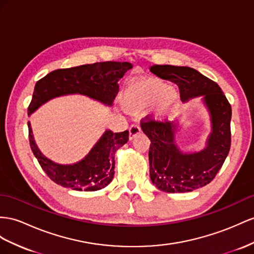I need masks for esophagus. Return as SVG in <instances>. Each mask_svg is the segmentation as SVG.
<instances>
[{"mask_svg":"<svg viewBox=\"0 0 254 254\" xmlns=\"http://www.w3.org/2000/svg\"><path fill=\"white\" fill-rule=\"evenodd\" d=\"M141 132L140 127L138 125H132L128 128V138L129 140L133 139L136 135H138Z\"/></svg>","mask_w":254,"mask_h":254,"instance_id":"34e87169","label":"esophagus"}]
</instances>
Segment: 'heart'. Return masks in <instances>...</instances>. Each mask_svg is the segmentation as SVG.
I'll return each instance as SVG.
<instances>
[{
  "instance_id": "b5f03b06",
  "label": "heart",
  "mask_w": 254,
  "mask_h": 254,
  "mask_svg": "<svg viewBox=\"0 0 254 254\" xmlns=\"http://www.w3.org/2000/svg\"><path fill=\"white\" fill-rule=\"evenodd\" d=\"M120 100L127 112L137 114L152 107L153 114L159 119L172 116L179 103L176 89L159 78H141L127 84Z\"/></svg>"
}]
</instances>
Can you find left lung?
I'll use <instances>...</instances> for the list:
<instances>
[{
    "instance_id": "obj_1",
    "label": "left lung",
    "mask_w": 254,
    "mask_h": 254,
    "mask_svg": "<svg viewBox=\"0 0 254 254\" xmlns=\"http://www.w3.org/2000/svg\"><path fill=\"white\" fill-rule=\"evenodd\" d=\"M150 70L175 82L180 97L188 101L203 95L211 118V133L204 150L184 153L175 144L177 125L167 120L141 119L140 127L151 144L149 163L152 184L161 191L184 193L208 185L222 167L231 148L232 107L217 82L196 69L174 65H153Z\"/></svg>"
}]
</instances>
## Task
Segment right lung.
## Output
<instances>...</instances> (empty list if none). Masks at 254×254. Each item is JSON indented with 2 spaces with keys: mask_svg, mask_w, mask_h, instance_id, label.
Returning a JSON list of instances; mask_svg holds the SVG:
<instances>
[{
  "mask_svg": "<svg viewBox=\"0 0 254 254\" xmlns=\"http://www.w3.org/2000/svg\"><path fill=\"white\" fill-rule=\"evenodd\" d=\"M132 67L133 65L128 62L107 61L56 69L36 82L28 114L34 113L54 97L75 93L112 105L119 92V80ZM28 127L31 149L44 172L57 185L76 191H97L112 183L115 175V153L128 140V131L113 133L107 129L81 161L74 164H59L40 151L30 122Z\"/></svg>",
  "mask_w": 254,
  "mask_h": 254,
  "instance_id": "right-lung-1",
  "label": "right lung"
}]
</instances>
